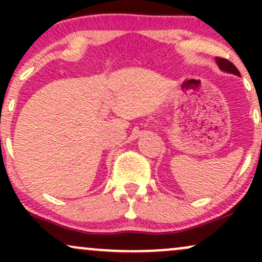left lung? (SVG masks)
I'll list each match as a JSON object with an SVG mask.
<instances>
[{
	"label": "left lung",
	"instance_id": "8db88e82",
	"mask_svg": "<svg viewBox=\"0 0 262 262\" xmlns=\"http://www.w3.org/2000/svg\"><path fill=\"white\" fill-rule=\"evenodd\" d=\"M215 60H217V64L219 65V68L222 69V70L227 71V73H231V74H235V75H240L239 70L235 68V65L233 64V62H230L229 60L228 59H224V58H219V56H217L215 58Z\"/></svg>",
	"mask_w": 262,
	"mask_h": 262
}]
</instances>
